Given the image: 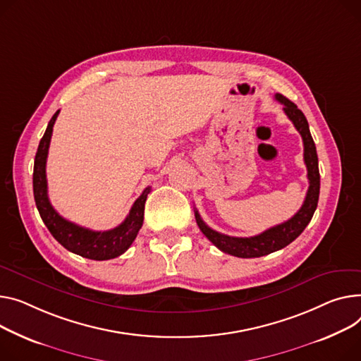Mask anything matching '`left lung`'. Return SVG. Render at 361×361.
Returning a JSON list of instances; mask_svg holds the SVG:
<instances>
[{"instance_id":"obj_1","label":"left lung","mask_w":361,"mask_h":361,"mask_svg":"<svg viewBox=\"0 0 361 361\" xmlns=\"http://www.w3.org/2000/svg\"><path fill=\"white\" fill-rule=\"evenodd\" d=\"M274 97L279 103L283 104V110L286 116L292 120L303 140V159L307 168L309 188H307L305 202L299 209V212L289 221L264 231L259 235L250 236V238H238V236H229V235L213 231L203 222L199 212L195 210L196 222L209 241L214 247H218L221 251L239 258L262 257L287 247L305 231V228L310 222L312 216H314L318 206L319 185H321L318 155H317L315 142L312 139V135L309 130L307 120L305 114L298 109V106L292 103L289 99H286L284 95L276 94Z\"/></svg>"}]
</instances>
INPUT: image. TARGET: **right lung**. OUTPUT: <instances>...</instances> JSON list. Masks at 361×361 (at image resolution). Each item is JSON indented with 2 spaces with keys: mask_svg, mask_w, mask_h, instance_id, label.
<instances>
[{
  "mask_svg": "<svg viewBox=\"0 0 361 361\" xmlns=\"http://www.w3.org/2000/svg\"><path fill=\"white\" fill-rule=\"evenodd\" d=\"M58 114L59 110L52 116L49 125H47L35 158L33 193L40 218L56 241L68 251L97 261L116 258L122 255L132 245L139 229L142 228L145 202L151 187L143 190V193L136 199L126 219L110 231H91L63 219L51 204L49 197H47L46 180V158L47 152H49L52 130Z\"/></svg>",
  "mask_w": 361,
  "mask_h": 361,
  "instance_id": "obj_1",
  "label": "right lung"
}]
</instances>
